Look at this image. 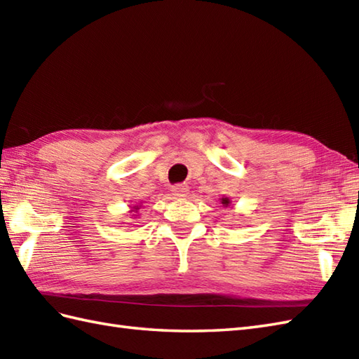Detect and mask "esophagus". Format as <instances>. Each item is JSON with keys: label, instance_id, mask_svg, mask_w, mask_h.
Returning a JSON list of instances; mask_svg holds the SVG:
<instances>
[{"label": "esophagus", "instance_id": "34e87169", "mask_svg": "<svg viewBox=\"0 0 359 359\" xmlns=\"http://www.w3.org/2000/svg\"><path fill=\"white\" fill-rule=\"evenodd\" d=\"M171 192H172L174 197L182 198V197H185V196L188 194V187H185V185H177V187H174V188L171 189Z\"/></svg>", "mask_w": 359, "mask_h": 359}]
</instances>
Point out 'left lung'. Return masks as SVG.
I'll return each mask as SVG.
<instances>
[{
  "label": "left lung",
  "mask_w": 359,
  "mask_h": 359,
  "mask_svg": "<svg viewBox=\"0 0 359 359\" xmlns=\"http://www.w3.org/2000/svg\"><path fill=\"white\" fill-rule=\"evenodd\" d=\"M219 200H222V205H223L224 208H227V206H231V203H232V201H231V198H229V197H222V198H219Z\"/></svg>",
  "instance_id": "obj_1"
}]
</instances>
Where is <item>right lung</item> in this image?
<instances>
[{
	"mask_svg": "<svg viewBox=\"0 0 359 359\" xmlns=\"http://www.w3.org/2000/svg\"><path fill=\"white\" fill-rule=\"evenodd\" d=\"M140 208H141V203H140V205H135V206H132V208H130V210H128V212L135 215V214L137 212V210H140ZM136 217H137V215H135V218H136Z\"/></svg>",
	"mask_w": 359,
	"mask_h": 359,
	"instance_id": "add662e5",
	"label": "right lung"
}]
</instances>
